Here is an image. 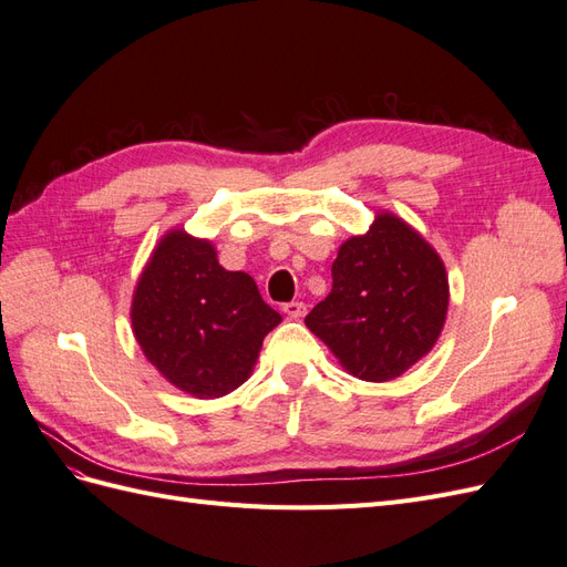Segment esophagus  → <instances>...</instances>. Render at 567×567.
<instances>
[{
	"label": "esophagus",
	"instance_id": "34e87169",
	"mask_svg": "<svg viewBox=\"0 0 567 567\" xmlns=\"http://www.w3.org/2000/svg\"><path fill=\"white\" fill-rule=\"evenodd\" d=\"M284 312H286L290 319H300V317H305V312H307V305H305V302H298V300L286 302V305H284Z\"/></svg>",
	"mask_w": 567,
	"mask_h": 567
}]
</instances>
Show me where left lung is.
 <instances>
[{"instance_id": "left-lung-1", "label": "left lung", "mask_w": 567, "mask_h": 567, "mask_svg": "<svg viewBox=\"0 0 567 567\" xmlns=\"http://www.w3.org/2000/svg\"><path fill=\"white\" fill-rule=\"evenodd\" d=\"M333 288L305 317L352 375L392 381L437 342L450 305L440 255L392 213L375 215L364 236L340 246Z\"/></svg>"}]
</instances>
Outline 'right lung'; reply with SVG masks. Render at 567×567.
<instances>
[{"label":"right lung","mask_w":567,"mask_h":567,"mask_svg":"<svg viewBox=\"0 0 567 567\" xmlns=\"http://www.w3.org/2000/svg\"><path fill=\"white\" fill-rule=\"evenodd\" d=\"M132 331L148 362L198 400L221 398L250 375L281 315L246 271H227L205 238H161L132 298Z\"/></svg>","instance_id":"1"}]
</instances>
